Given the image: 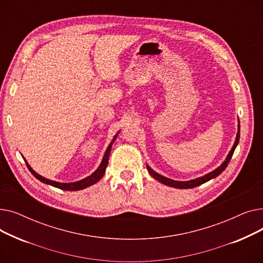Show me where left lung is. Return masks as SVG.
I'll return each mask as SVG.
<instances>
[{
	"label": "left lung",
	"mask_w": 263,
	"mask_h": 263,
	"mask_svg": "<svg viewBox=\"0 0 263 263\" xmlns=\"http://www.w3.org/2000/svg\"><path fill=\"white\" fill-rule=\"evenodd\" d=\"M239 140H240V122H239V124H238V133H237L236 141H234V144H233L231 150L229 151V154H228V156L226 157L225 161H224L222 164H220L217 168H215L214 171H212L211 173L206 174V175H204V176H202V177H198V178H196V179H193V180H189V181H177V180H173V179H170V178H167V177H164V176H162V175L156 173L153 168H151V167L149 166V165H147L148 173H149L151 176H153V177L156 179V180L160 181L161 183H163V184H165V185H168V186L176 187V189H193V187L198 186V185H200V184H202V183H204V182H206V181L211 180V179H213V178H216L219 174H222V173L225 171V168L228 166V163L230 162V159H231V157H232V155H233V153H234V149H236V147H237L238 144H239Z\"/></svg>",
	"instance_id": "8db88e82"
}]
</instances>
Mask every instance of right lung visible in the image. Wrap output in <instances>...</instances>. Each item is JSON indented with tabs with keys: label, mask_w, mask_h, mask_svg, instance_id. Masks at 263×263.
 <instances>
[{
	"label": "right lung",
	"mask_w": 263,
	"mask_h": 263,
	"mask_svg": "<svg viewBox=\"0 0 263 263\" xmlns=\"http://www.w3.org/2000/svg\"><path fill=\"white\" fill-rule=\"evenodd\" d=\"M118 133L113 137L112 142L109 143V145L107 146L106 150H105V154L102 158V161L99 165V167L97 168L90 176L82 179V180H79V181H76V182H69V183H63V182H58V181H53V180H50V179H47L43 176H40L39 174H37L31 166L29 165V163L26 162L25 160V163L27 165V168L30 170V172L33 174V176L35 178H37L39 181H41L43 183H46V184H49V185H52L54 187H58V189H61V190H65V191H79V190H83V189H86L95 183L98 182L100 179L103 177V175L105 174V170H106V166L108 164V157H109V154H110V149H112V145L113 143L115 142L116 137H117Z\"/></svg>",
	"instance_id": "add662e5"
}]
</instances>
